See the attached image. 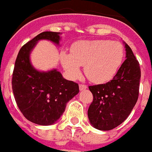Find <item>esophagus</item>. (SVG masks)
I'll return each instance as SVG.
<instances>
[{"label": "esophagus", "mask_w": 152, "mask_h": 152, "mask_svg": "<svg viewBox=\"0 0 152 152\" xmlns=\"http://www.w3.org/2000/svg\"><path fill=\"white\" fill-rule=\"evenodd\" d=\"M79 88H80V91H83V90H85V89L87 88V86L86 85H83V84H80V85L79 86Z\"/></svg>", "instance_id": "obj_1"}]
</instances>
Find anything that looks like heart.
<instances>
[{"instance_id": "1", "label": "heart", "mask_w": 152, "mask_h": 152, "mask_svg": "<svg viewBox=\"0 0 152 152\" xmlns=\"http://www.w3.org/2000/svg\"><path fill=\"white\" fill-rule=\"evenodd\" d=\"M124 59V45L117 41L82 40L75 43L72 53L62 51L60 61L72 79L80 73L84 66L86 78L95 84L111 80L121 68Z\"/></svg>"}]
</instances>
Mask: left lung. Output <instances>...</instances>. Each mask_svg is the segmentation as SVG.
<instances>
[{"label": "left lung", "instance_id": "obj_1", "mask_svg": "<svg viewBox=\"0 0 152 152\" xmlns=\"http://www.w3.org/2000/svg\"><path fill=\"white\" fill-rule=\"evenodd\" d=\"M126 59L112 80L90 86L93 94L87 115L91 125L100 130H110L123 124L137 102L141 70L130 47L124 42Z\"/></svg>", "mask_w": 152, "mask_h": 152}]
</instances>
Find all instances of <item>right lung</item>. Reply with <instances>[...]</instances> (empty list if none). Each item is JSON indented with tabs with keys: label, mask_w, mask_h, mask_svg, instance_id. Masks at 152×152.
<instances>
[{
	"label": "right lung",
	"mask_w": 152,
	"mask_h": 152,
	"mask_svg": "<svg viewBox=\"0 0 152 152\" xmlns=\"http://www.w3.org/2000/svg\"><path fill=\"white\" fill-rule=\"evenodd\" d=\"M60 32L45 31L24 45L17 55L12 89L24 117L38 125L54 124L65 112L66 103L79 94V85L66 80L57 69L40 71L33 66L30 54L40 40L60 45Z\"/></svg>",
	"instance_id": "1"
}]
</instances>
